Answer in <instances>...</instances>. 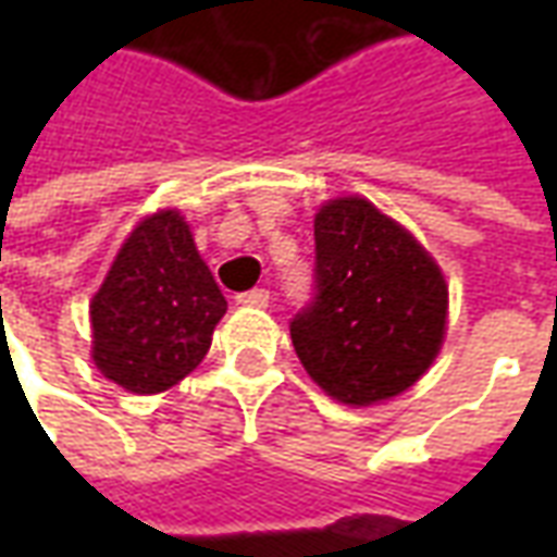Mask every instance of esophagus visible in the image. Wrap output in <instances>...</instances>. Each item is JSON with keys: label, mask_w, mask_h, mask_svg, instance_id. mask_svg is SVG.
<instances>
[{"label": "esophagus", "mask_w": 557, "mask_h": 557, "mask_svg": "<svg viewBox=\"0 0 557 557\" xmlns=\"http://www.w3.org/2000/svg\"><path fill=\"white\" fill-rule=\"evenodd\" d=\"M268 289H250V292H242L238 295V304H244V307H268Z\"/></svg>", "instance_id": "1"}]
</instances>
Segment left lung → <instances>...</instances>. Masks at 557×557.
<instances>
[{"mask_svg":"<svg viewBox=\"0 0 557 557\" xmlns=\"http://www.w3.org/2000/svg\"><path fill=\"white\" fill-rule=\"evenodd\" d=\"M313 235V301L289 322L304 370L346 406L409 391L442 349V268L409 230L361 196L319 208Z\"/></svg>","mask_w":557,"mask_h":557,"instance_id":"1","label":"left lung"}]
</instances>
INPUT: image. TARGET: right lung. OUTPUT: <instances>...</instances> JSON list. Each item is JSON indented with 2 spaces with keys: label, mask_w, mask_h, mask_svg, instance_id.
Returning a JSON list of instances; mask_svg holds the SVG:
<instances>
[{
  "label": "right lung",
  "mask_w": 557,
  "mask_h": 557,
  "mask_svg": "<svg viewBox=\"0 0 557 557\" xmlns=\"http://www.w3.org/2000/svg\"><path fill=\"white\" fill-rule=\"evenodd\" d=\"M89 313L95 367L131 394H160L206 358L226 298L166 208L127 235Z\"/></svg>",
  "instance_id": "add662e5"
}]
</instances>
